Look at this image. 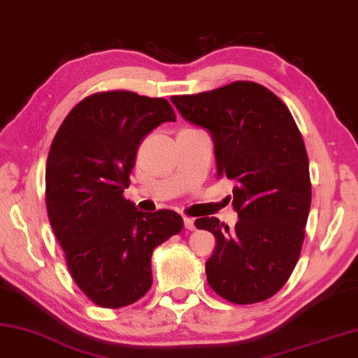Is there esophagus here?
Returning a JSON list of instances; mask_svg holds the SVG:
<instances>
[{"label": "esophagus", "mask_w": 358, "mask_h": 358, "mask_svg": "<svg viewBox=\"0 0 358 358\" xmlns=\"http://www.w3.org/2000/svg\"><path fill=\"white\" fill-rule=\"evenodd\" d=\"M184 227H185V229L193 231L196 228L195 220H193V218H190V217H184Z\"/></svg>", "instance_id": "obj_1"}]
</instances>
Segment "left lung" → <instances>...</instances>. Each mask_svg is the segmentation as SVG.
<instances>
[{"label": "left lung", "mask_w": 358, "mask_h": 358, "mask_svg": "<svg viewBox=\"0 0 358 358\" xmlns=\"http://www.w3.org/2000/svg\"><path fill=\"white\" fill-rule=\"evenodd\" d=\"M171 102L187 122L209 131L217 178L234 182V228L201 217L198 229L215 236L206 275L233 303L262 302L281 289L302 250L311 206L308 155L287 106L267 87L234 81Z\"/></svg>", "instance_id": "obj_1"}]
</instances>
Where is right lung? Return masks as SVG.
<instances>
[{"instance_id":"right-lung-1","label":"right lung","mask_w":358,"mask_h":358,"mask_svg":"<svg viewBox=\"0 0 358 358\" xmlns=\"http://www.w3.org/2000/svg\"><path fill=\"white\" fill-rule=\"evenodd\" d=\"M174 121L165 99L99 92L73 106L50 148V224L73 281L103 308H121L149 291L154 248L184 227L173 210L146 214L122 196L141 141Z\"/></svg>"}]
</instances>
